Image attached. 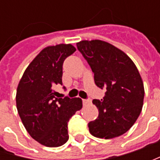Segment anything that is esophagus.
Returning <instances> with one entry per match:
<instances>
[{
    "mask_svg": "<svg viewBox=\"0 0 160 160\" xmlns=\"http://www.w3.org/2000/svg\"><path fill=\"white\" fill-rule=\"evenodd\" d=\"M92 102V101L90 100V99H83V104L85 106V105H88Z\"/></svg>",
    "mask_w": 160,
    "mask_h": 160,
    "instance_id": "1",
    "label": "esophagus"
}]
</instances>
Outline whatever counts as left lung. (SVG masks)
I'll return each instance as SVG.
<instances>
[{"label": "left lung", "mask_w": 160, "mask_h": 160, "mask_svg": "<svg viewBox=\"0 0 160 160\" xmlns=\"http://www.w3.org/2000/svg\"><path fill=\"white\" fill-rule=\"evenodd\" d=\"M77 46L94 74L96 85L106 88L102 101H92L99 116L88 124L91 134L104 139L124 134L143 105V82L136 66L124 52L104 41H81Z\"/></svg>", "instance_id": "left-lung-1"}]
</instances>
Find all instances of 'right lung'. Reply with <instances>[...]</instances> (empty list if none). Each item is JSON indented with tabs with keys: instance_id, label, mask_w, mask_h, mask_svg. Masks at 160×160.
<instances>
[{
	"instance_id": "obj_1",
	"label": "right lung",
	"mask_w": 160,
	"mask_h": 160,
	"mask_svg": "<svg viewBox=\"0 0 160 160\" xmlns=\"http://www.w3.org/2000/svg\"><path fill=\"white\" fill-rule=\"evenodd\" d=\"M76 52L71 44L44 48L25 70L17 89L18 115L30 136L46 147H58L68 140V122L80 110V98L56 97L62 85V66Z\"/></svg>"
}]
</instances>
